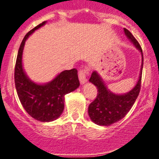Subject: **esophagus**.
Here are the masks:
<instances>
[{"mask_svg": "<svg viewBox=\"0 0 159 159\" xmlns=\"http://www.w3.org/2000/svg\"><path fill=\"white\" fill-rule=\"evenodd\" d=\"M88 74V71L87 69H81L79 71V80L80 84H84L88 81L87 79V75Z\"/></svg>", "mask_w": 159, "mask_h": 159, "instance_id": "34e87169", "label": "esophagus"}]
</instances>
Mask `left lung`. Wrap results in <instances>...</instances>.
Segmentation results:
<instances>
[{
	"mask_svg": "<svg viewBox=\"0 0 159 159\" xmlns=\"http://www.w3.org/2000/svg\"><path fill=\"white\" fill-rule=\"evenodd\" d=\"M124 32L142 54V65L139 80L130 92L123 95H117L112 93L107 89L97 71H94L92 72L89 81L96 87L98 93L95 100L91 102L88 107V115L92 121L97 125L110 126L123 119L134 105L139 94L143 66V50L137 40L127 29H124Z\"/></svg>",
	"mask_w": 159,
	"mask_h": 159,
	"instance_id": "1",
	"label": "left lung"
}]
</instances>
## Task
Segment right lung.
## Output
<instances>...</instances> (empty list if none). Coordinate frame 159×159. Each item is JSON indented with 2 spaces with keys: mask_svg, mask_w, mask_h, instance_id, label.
<instances>
[{
  "mask_svg": "<svg viewBox=\"0 0 159 159\" xmlns=\"http://www.w3.org/2000/svg\"><path fill=\"white\" fill-rule=\"evenodd\" d=\"M42 22L25 35L16 57L14 80L19 99L25 110L33 119L40 122H51L63 113L64 95L80 86L77 70L72 68L60 72L48 84L32 82L25 74L22 65V55L26 40L35 30L45 25Z\"/></svg>",
  "mask_w": 159,
  "mask_h": 159,
  "instance_id": "right-lung-1",
  "label": "right lung"
}]
</instances>
